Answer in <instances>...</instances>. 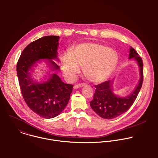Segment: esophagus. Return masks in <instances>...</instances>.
Returning <instances> with one entry per match:
<instances>
[{
	"instance_id": "obj_1",
	"label": "esophagus",
	"mask_w": 158,
	"mask_h": 158,
	"mask_svg": "<svg viewBox=\"0 0 158 158\" xmlns=\"http://www.w3.org/2000/svg\"><path fill=\"white\" fill-rule=\"evenodd\" d=\"M84 85V84H76V85H74V89H78V88H81V87H82Z\"/></svg>"
}]
</instances>
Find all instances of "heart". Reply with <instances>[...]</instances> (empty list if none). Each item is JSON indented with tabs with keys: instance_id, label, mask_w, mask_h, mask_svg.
Instances as JSON below:
<instances>
[{
	"instance_id": "b5f03b06",
	"label": "heart",
	"mask_w": 158,
	"mask_h": 158,
	"mask_svg": "<svg viewBox=\"0 0 158 158\" xmlns=\"http://www.w3.org/2000/svg\"><path fill=\"white\" fill-rule=\"evenodd\" d=\"M117 52L104 45L86 42L78 44L71 52L65 54L62 69L70 78H74L84 67V74L91 82L99 84L113 74L118 64Z\"/></svg>"
}]
</instances>
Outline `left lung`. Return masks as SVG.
<instances>
[{
  "mask_svg": "<svg viewBox=\"0 0 158 158\" xmlns=\"http://www.w3.org/2000/svg\"><path fill=\"white\" fill-rule=\"evenodd\" d=\"M134 59L139 67L140 79L134 91L126 96L114 94L112 80L95 85L96 91L93 101L90 102L93 110L104 119H113L126 112L136 100L143 81V63L137 52L130 48L129 59Z\"/></svg>",
  "mask_w": 158,
  "mask_h": 158,
  "instance_id": "left-lung-1",
  "label": "left lung"
}]
</instances>
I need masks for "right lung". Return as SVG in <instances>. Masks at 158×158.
<instances>
[{
    "label": "right lung",
    "mask_w": 158,
    "mask_h": 158,
    "mask_svg": "<svg viewBox=\"0 0 158 158\" xmlns=\"http://www.w3.org/2000/svg\"><path fill=\"white\" fill-rule=\"evenodd\" d=\"M59 36L42 37L29 44L22 51L17 64V74L21 93L28 107L45 119L59 115L70 99L73 85L62 81L57 75L60 67L56 63ZM46 62L50 71L42 81L31 76L34 67L39 63Z\"/></svg>",
    "instance_id": "add662e5"
}]
</instances>
